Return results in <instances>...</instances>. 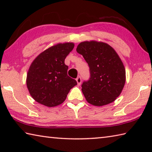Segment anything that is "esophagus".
Masks as SVG:
<instances>
[{
  "instance_id": "esophagus-1",
  "label": "esophagus",
  "mask_w": 152,
  "mask_h": 152,
  "mask_svg": "<svg viewBox=\"0 0 152 152\" xmlns=\"http://www.w3.org/2000/svg\"><path fill=\"white\" fill-rule=\"evenodd\" d=\"M76 82H77V83H78V85H80V84H81V82H82V78H81V77H80V76H78V78H76Z\"/></svg>"
}]
</instances>
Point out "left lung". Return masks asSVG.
<instances>
[{"label":"left lung","mask_w":152,"mask_h":152,"mask_svg":"<svg viewBox=\"0 0 152 152\" xmlns=\"http://www.w3.org/2000/svg\"><path fill=\"white\" fill-rule=\"evenodd\" d=\"M76 51L89 66L90 78L82 84L86 101L94 106L114 101L125 83L124 66L116 51L107 43L94 41L80 43Z\"/></svg>","instance_id":"obj_1"}]
</instances>
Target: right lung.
Wrapping results in <instances>:
<instances>
[{
  "label": "right lung",
  "instance_id": "obj_1",
  "mask_svg": "<svg viewBox=\"0 0 152 152\" xmlns=\"http://www.w3.org/2000/svg\"><path fill=\"white\" fill-rule=\"evenodd\" d=\"M73 43H59L43 51L33 61L27 76V86L35 101L49 107L65 101L76 80L68 76L64 63L73 50Z\"/></svg>",
  "mask_w": 152,
  "mask_h": 152
}]
</instances>
